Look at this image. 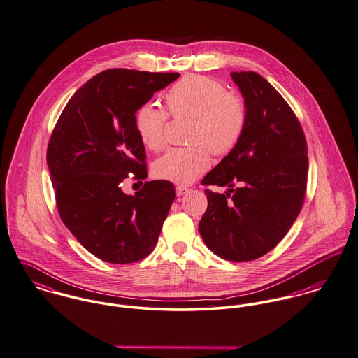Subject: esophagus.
Instances as JSON below:
<instances>
[{
  "label": "esophagus",
  "instance_id": "esophagus-1",
  "mask_svg": "<svg viewBox=\"0 0 358 358\" xmlns=\"http://www.w3.org/2000/svg\"><path fill=\"white\" fill-rule=\"evenodd\" d=\"M188 191H189V189H188L187 187H180V185H178V187L176 188V194H177V196H182V195H185Z\"/></svg>",
  "mask_w": 358,
  "mask_h": 358
}]
</instances>
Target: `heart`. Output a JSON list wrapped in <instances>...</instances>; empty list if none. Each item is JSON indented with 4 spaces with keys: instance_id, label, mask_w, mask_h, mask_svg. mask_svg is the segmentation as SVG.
<instances>
[{
    "instance_id": "1",
    "label": "heart",
    "mask_w": 358,
    "mask_h": 358,
    "mask_svg": "<svg viewBox=\"0 0 358 358\" xmlns=\"http://www.w3.org/2000/svg\"><path fill=\"white\" fill-rule=\"evenodd\" d=\"M166 111L171 118H191L184 148H173L155 160L152 171L159 180L177 185L194 182L210 166L211 154L231 152L247 124L244 103L218 80L204 76H187L164 93ZM166 113L152 104L136 111L134 129L141 144L160 151L166 145Z\"/></svg>"
}]
</instances>
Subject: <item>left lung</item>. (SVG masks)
<instances>
[{
  "instance_id": "1",
  "label": "left lung",
  "mask_w": 358,
  "mask_h": 358,
  "mask_svg": "<svg viewBox=\"0 0 358 358\" xmlns=\"http://www.w3.org/2000/svg\"><path fill=\"white\" fill-rule=\"evenodd\" d=\"M231 77L244 99L247 124L238 145L201 180L229 189L204 191L208 204L199 232L214 254L243 262L273 250L292 227L309 159L301 123L278 90L254 71Z\"/></svg>"
}]
</instances>
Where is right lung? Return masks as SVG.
<instances>
[{"mask_svg": "<svg viewBox=\"0 0 358 358\" xmlns=\"http://www.w3.org/2000/svg\"><path fill=\"white\" fill-rule=\"evenodd\" d=\"M178 73L106 70L87 80L64 107L50 136L46 162L62 221L94 257L131 264L150 255L176 198L174 185L147 181L134 195L120 182L147 178L145 148L134 115Z\"/></svg>", "mask_w": 358, "mask_h": 358, "instance_id": "obj_1", "label": "right lung"}]
</instances>
